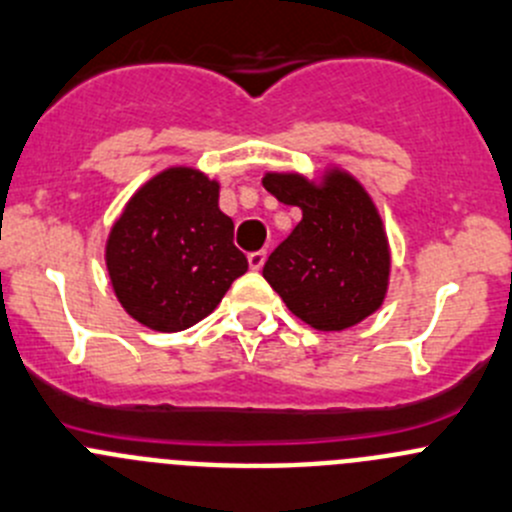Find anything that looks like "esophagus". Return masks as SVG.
<instances>
[{
  "instance_id": "1",
  "label": "esophagus",
  "mask_w": 512,
  "mask_h": 512,
  "mask_svg": "<svg viewBox=\"0 0 512 512\" xmlns=\"http://www.w3.org/2000/svg\"><path fill=\"white\" fill-rule=\"evenodd\" d=\"M265 260H267L265 250H257V252H250V255H247V262H250L252 270H260V267L265 265Z\"/></svg>"
}]
</instances>
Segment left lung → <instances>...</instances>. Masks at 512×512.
<instances>
[{
	"label": "left lung",
	"instance_id": "obj_1",
	"mask_svg": "<svg viewBox=\"0 0 512 512\" xmlns=\"http://www.w3.org/2000/svg\"><path fill=\"white\" fill-rule=\"evenodd\" d=\"M265 190L302 210L262 277L315 330H345L382 305L390 252L380 215L360 182L332 170L325 185L300 175H265Z\"/></svg>",
	"mask_w": 512,
	"mask_h": 512
}]
</instances>
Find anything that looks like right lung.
<instances>
[{
    "mask_svg": "<svg viewBox=\"0 0 512 512\" xmlns=\"http://www.w3.org/2000/svg\"><path fill=\"white\" fill-rule=\"evenodd\" d=\"M217 197V182L172 167L152 177L114 222L109 280L137 322L160 332L187 330L247 272V257L232 242L235 225Z\"/></svg>",
    "mask_w": 512,
    "mask_h": 512,
    "instance_id": "right-lung-1",
    "label": "right lung"
}]
</instances>
